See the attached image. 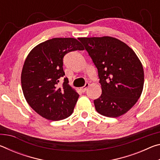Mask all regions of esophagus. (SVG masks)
Segmentation results:
<instances>
[{
    "label": "esophagus",
    "instance_id": "obj_1",
    "mask_svg": "<svg viewBox=\"0 0 160 160\" xmlns=\"http://www.w3.org/2000/svg\"><path fill=\"white\" fill-rule=\"evenodd\" d=\"M88 86H89V83H85V85L80 88V90L82 92H85L87 90V88H88Z\"/></svg>",
    "mask_w": 160,
    "mask_h": 160
}]
</instances>
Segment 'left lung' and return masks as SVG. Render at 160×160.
Returning a JSON list of instances; mask_svg holds the SVG:
<instances>
[{"label":"left lung","instance_id":"8db88e82","mask_svg":"<svg viewBox=\"0 0 160 160\" xmlns=\"http://www.w3.org/2000/svg\"><path fill=\"white\" fill-rule=\"evenodd\" d=\"M84 45L98 70L102 93L94 100L97 112L118 117L134 106L144 85L142 63L132 48L111 37H82Z\"/></svg>","mask_w":160,"mask_h":160}]
</instances>
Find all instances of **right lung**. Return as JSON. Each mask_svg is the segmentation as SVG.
<instances>
[{"label": "right lung", "instance_id": "1", "mask_svg": "<svg viewBox=\"0 0 160 160\" xmlns=\"http://www.w3.org/2000/svg\"><path fill=\"white\" fill-rule=\"evenodd\" d=\"M84 50L74 38H53L36 46L28 54L21 74L22 89L29 106L42 117L60 121L72 113L79 94L65 78L63 57Z\"/></svg>", "mask_w": 160, "mask_h": 160}]
</instances>
